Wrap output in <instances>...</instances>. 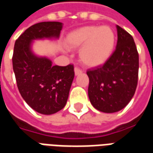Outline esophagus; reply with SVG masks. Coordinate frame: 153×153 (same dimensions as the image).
Here are the masks:
<instances>
[{
	"instance_id": "34e87169",
	"label": "esophagus",
	"mask_w": 153,
	"mask_h": 153,
	"mask_svg": "<svg viewBox=\"0 0 153 153\" xmlns=\"http://www.w3.org/2000/svg\"><path fill=\"white\" fill-rule=\"evenodd\" d=\"M82 72H83V71H82V70H80L79 68H78V67H75V68H74V74H75V75H79V74H80Z\"/></svg>"
}]
</instances>
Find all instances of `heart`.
Instances as JSON below:
<instances>
[{"instance_id": "heart-1", "label": "heart", "mask_w": 153, "mask_h": 153, "mask_svg": "<svg viewBox=\"0 0 153 153\" xmlns=\"http://www.w3.org/2000/svg\"><path fill=\"white\" fill-rule=\"evenodd\" d=\"M67 46L80 47L79 60L89 67L98 66L109 59L115 43V33L109 26H85L71 32L66 37Z\"/></svg>"}]
</instances>
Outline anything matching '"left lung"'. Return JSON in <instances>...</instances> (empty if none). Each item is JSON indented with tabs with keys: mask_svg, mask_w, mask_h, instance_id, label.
Returning a JSON list of instances; mask_svg holds the SVG:
<instances>
[{
	"mask_svg": "<svg viewBox=\"0 0 153 153\" xmlns=\"http://www.w3.org/2000/svg\"><path fill=\"white\" fill-rule=\"evenodd\" d=\"M117 44L104 65L87 71L89 78L88 97L97 110L119 111L134 95L138 78V52L134 38L120 26Z\"/></svg>",
	"mask_w": 153,
	"mask_h": 153,
	"instance_id": "left-lung-1",
	"label": "left lung"
}]
</instances>
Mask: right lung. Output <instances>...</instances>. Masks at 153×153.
Masks as SVG:
<instances>
[{
	"label": "right lung",
	"instance_id": "right-lung-1",
	"mask_svg": "<svg viewBox=\"0 0 153 153\" xmlns=\"http://www.w3.org/2000/svg\"><path fill=\"white\" fill-rule=\"evenodd\" d=\"M62 24L42 22L32 25L15 41L12 56L17 87L26 102L43 115L63 109L67 102L74 77V65H52L45 57H38L31 51V42L40 38H59Z\"/></svg>",
	"mask_w": 153,
	"mask_h": 153
}]
</instances>
